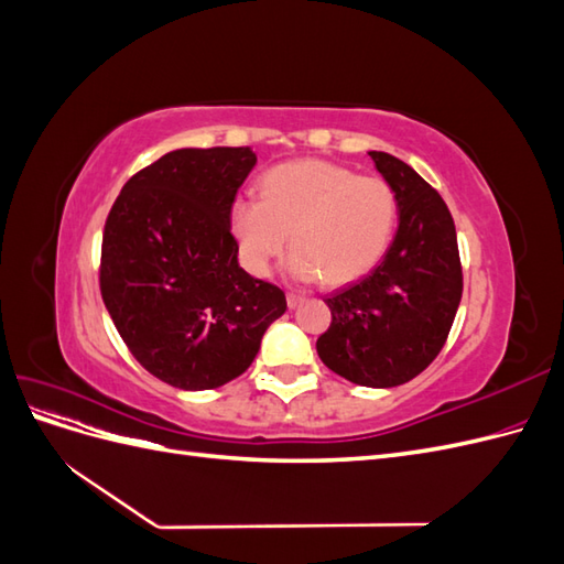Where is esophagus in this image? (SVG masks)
Returning a JSON list of instances; mask_svg holds the SVG:
<instances>
[{
  "label": "esophagus",
  "instance_id": "obj_1",
  "mask_svg": "<svg viewBox=\"0 0 564 564\" xmlns=\"http://www.w3.org/2000/svg\"><path fill=\"white\" fill-rule=\"evenodd\" d=\"M303 303V294H294V292H289L286 294V305H289V308H299V305Z\"/></svg>",
  "mask_w": 564,
  "mask_h": 564
}]
</instances>
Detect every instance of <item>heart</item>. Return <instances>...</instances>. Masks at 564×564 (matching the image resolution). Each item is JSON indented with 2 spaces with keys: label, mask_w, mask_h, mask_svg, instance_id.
I'll list each match as a JSON object with an SVG mask.
<instances>
[{
  "label": "heart",
  "mask_w": 564,
  "mask_h": 564,
  "mask_svg": "<svg viewBox=\"0 0 564 564\" xmlns=\"http://www.w3.org/2000/svg\"><path fill=\"white\" fill-rule=\"evenodd\" d=\"M259 197L242 195L230 207L240 261L256 278L268 275L289 232L286 272L294 280L352 282L383 259L398 226V195L388 181L322 160L270 169Z\"/></svg>",
  "instance_id": "obj_1"
}]
</instances>
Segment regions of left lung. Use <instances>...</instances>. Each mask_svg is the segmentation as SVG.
<instances>
[{
    "instance_id": "8db88e82",
    "label": "left lung",
    "mask_w": 564,
    "mask_h": 564,
    "mask_svg": "<svg viewBox=\"0 0 564 564\" xmlns=\"http://www.w3.org/2000/svg\"><path fill=\"white\" fill-rule=\"evenodd\" d=\"M369 158L398 195L400 226L369 275L324 299L332 324L317 355L350 383L392 388L419 377L445 346L464 275L445 199L402 160L379 150Z\"/></svg>"
}]
</instances>
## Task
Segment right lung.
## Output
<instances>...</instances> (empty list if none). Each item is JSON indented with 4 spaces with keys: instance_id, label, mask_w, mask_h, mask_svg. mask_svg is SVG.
<instances>
[{
    "instance_id": "1",
    "label": "right lung",
    "mask_w": 564,
    "mask_h": 564,
    "mask_svg": "<svg viewBox=\"0 0 564 564\" xmlns=\"http://www.w3.org/2000/svg\"><path fill=\"white\" fill-rule=\"evenodd\" d=\"M251 148H181L131 176L100 251V296L131 355L181 390L240 377L284 315L280 286L237 261L230 207Z\"/></svg>"
}]
</instances>
